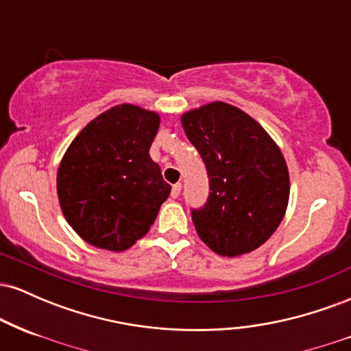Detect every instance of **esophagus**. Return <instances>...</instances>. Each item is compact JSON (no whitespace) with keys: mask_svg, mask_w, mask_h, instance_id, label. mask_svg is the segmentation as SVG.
<instances>
[{"mask_svg":"<svg viewBox=\"0 0 351 351\" xmlns=\"http://www.w3.org/2000/svg\"><path fill=\"white\" fill-rule=\"evenodd\" d=\"M180 193H181V183L173 184V188H171V198H178Z\"/></svg>","mask_w":351,"mask_h":351,"instance_id":"esophagus-1","label":"esophagus"}]
</instances>
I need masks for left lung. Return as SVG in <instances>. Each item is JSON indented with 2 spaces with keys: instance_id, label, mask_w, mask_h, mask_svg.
Returning a JSON list of instances; mask_svg holds the SVG:
<instances>
[{
  "instance_id": "obj_1",
  "label": "left lung",
  "mask_w": 351,
  "mask_h": 351,
  "mask_svg": "<svg viewBox=\"0 0 351 351\" xmlns=\"http://www.w3.org/2000/svg\"><path fill=\"white\" fill-rule=\"evenodd\" d=\"M181 125L209 178L206 203L191 209L196 232L219 256L254 251L287 209L291 184L279 147L256 120L224 102L186 112Z\"/></svg>"
}]
</instances>
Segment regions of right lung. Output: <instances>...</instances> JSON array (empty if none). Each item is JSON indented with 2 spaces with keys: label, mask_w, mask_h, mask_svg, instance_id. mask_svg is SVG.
<instances>
[{
  "label": "right lung",
  "mask_w": 351,
  "mask_h": 351,
  "mask_svg": "<svg viewBox=\"0 0 351 351\" xmlns=\"http://www.w3.org/2000/svg\"><path fill=\"white\" fill-rule=\"evenodd\" d=\"M155 112L123 104L100 114L67 148L58 170V196L67 223L88 244L125 251L143 237L171 186L150 147Z\"/></svg>",
  "instance_id": "obj_1"
}]
</instances>
